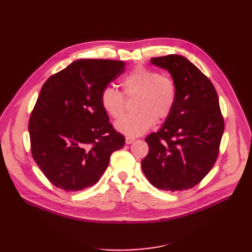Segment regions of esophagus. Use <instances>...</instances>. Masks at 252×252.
I'll list each match as a JSON object with an SVG mask.
<instances>
[{
    "mask_svg": "<svg viewBox=\"0 0 252 252\" xmlns=\"http://www.w3.org/2000/svg\"><path fill=\"white\" fill-rule=\"evenodd\" d=\"M134 141H135V138H133V136H126V138H125L126 144H131Z\"/></svg>",
    "mask_w": 252,
    "mask_h": 252,
    "instance_id": "1",
    "label": "esophagus"
}]
</instances>
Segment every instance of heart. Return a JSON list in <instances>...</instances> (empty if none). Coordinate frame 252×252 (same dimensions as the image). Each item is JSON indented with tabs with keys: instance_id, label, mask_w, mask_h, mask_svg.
<instances>
[{
	"instance_id": "obj_1",
	"label": "heart",
	"mask_w": 252,
	"mask_h": 252,
	"mask_svg": "<svg viewBox=\"0 0 252 252\" xmlns=\"http://www.w3.org/2000/svg\"><path fill=\"white\" fill-rule=\"evenodd\" d=\"M127 96L136 95L135 109L139 112L129 114L114 123V128L128 136H138L155 125L157 119L169 117L175 100L177 86L167 75H159L156 70L145 66H135L121 80ZM104 111L113 119L123 116L125 110L124 95L111 86L105 87L100 95Z\"/></svg>"
}]
</instances>
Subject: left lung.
Returning a JSON list of instances; mask_svg holds the SVG:
<instances>
[{"instance_id":"obj_1","label":"left lung","mask_w":252,"mask_h":252,"mask_svg":"<svg viewBox=\"0 0 252 252\" xmlns=\"http://www.w3.org/2000/svg\"><path fill=\"white\" fill-rule=\"evenodd\" d=\"M150 63L168 71L177 86L174 107L157 132L150 133L142 170L155 187L178 191L204 179L219 155L224 132L218 94L210 80L179 55L152 58Z\"/></svg>"}]
</instances>
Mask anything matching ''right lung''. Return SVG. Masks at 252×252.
Returning <instances> with one entry per match:
<instances>
[{"instance_id":"right-lung-1","label":"right lung","mask_w":252,"mask_h":252,"mask_svg":"<svg viewBox=\"0 0 252 252\" xmlns=\"http://www.w3.org/2000/svg\"><path fill=\"white\" fill-rule=\"evenodd\" d=\"M124 67L123 61L78 60L43 85L28 130L34 161L56 187L94 185L112 152L123 148L124 136L109 123L100 95Z\"/></svg>"}]
</instances>
